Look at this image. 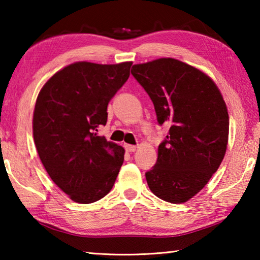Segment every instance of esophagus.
I'll return each mask as SVG.
<instances>
[{
    "mask_svg": "<svg viewBox=\"0 0 260 260\" xmlns=\"http://www.w3.org/2000/svg\"><path fill=\"white\" fill-rule=\"evenodd\" d=\"M125 150L127 152H134L136 150V147L132 146V144H125Z\"/></svg>",
    "mask_w": 260,
    "mask_h": 260,
    "instance_id": "obj_1",
    "label": "esophagus"
}]
</instances>
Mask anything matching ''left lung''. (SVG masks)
I'll return each instance as SVG.
<instances>
[{
    "instance_id": "obj_1",
    "label": "left lung",
    "mask_w": 260,
    "mask_h": 260,
    "mask_svg": "<svg viewBox=\"0 0 260 260\" xmlns=\"http://www.w3.org/2000/svg\"><path fill=\"white\" fill-rule=\"evenodd\" d=\"M131 73L151 99L158 124H170L156 164L146 173L148 186L160 200L184 203L205 187L225 156V101L212 79L178 59L136 64Z\"/></svg>"
}]
</instances>
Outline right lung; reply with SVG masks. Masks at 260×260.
<instances>
[{
	"label": "right lung",
	"mask_w": 260,
	"mask_h": 260,
	"mask_svg": "<svg viewBox=\"0 0 260 260\" xmlns=\"http://www.w3.org/2000/svg\"><path fill=\"white\" fill-rule=\"evenodd\" d=\"M131 61H78L55 73L35 103L33 136L52 181L77 203L99 201L111 190L124 148L96 132L108 120V104L129 78Z\"/></svg>",
	"instance_id": "add662e5"
}]
</instances>
